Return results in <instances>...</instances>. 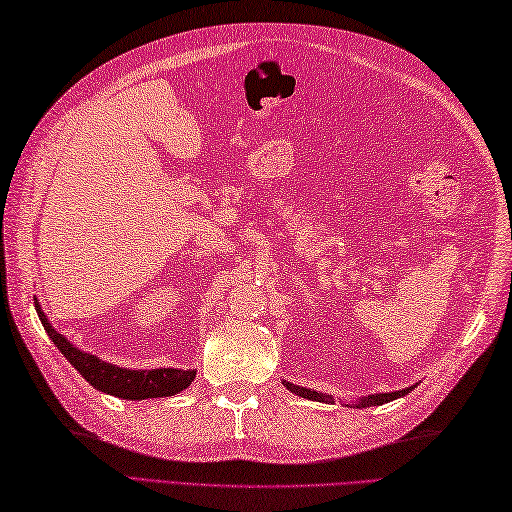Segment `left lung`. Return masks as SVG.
Segmentation results:
<instances>
[{
  "mask_svg": "<svg viewBox=\"0 0 512 512\" xmlns=\"http://www.w3.org/2000/svg\"><path fill=\"white\" fill-rule=\"evenodd\" d=\"M284 385H286L290 391H295V394H297V396H301V398H310V400H317V402H332V398H330L328 394H319V391H312V389H306V387L292 385V383H286V380H284ZM413 387H416V385H413ZM413 387L400 389V391H389V394H374V396H365V398H361V400L356 402V407L361 409V407H376V405H385V402H389V400H396V398H400V396L409 394V391H411ZM347 407H350V405H347Z\"/></svg>",
  "mask_w": 512,
  "mask_h": 512,
  "instance_id": "8db88e82",
  "label": "left lung"
}]
</instances>
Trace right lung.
Segmentation results:
<instances>
[{
	"label": "right lung",
	"instance_id": "right-lung-1",
	"mask_svg": "<svg viewBox=\"0 0 512 512\" xmlns=\"http://www.w3.org/2000/svg\"><path fill=\"white\" fill-rule=\"evenodd\" d=\"M35 308L43 323V330L48 332L52 343L59 347V352L68 358L76 372L88 380L94 389L103 391V394H110L123 400L167 398V396L180 394L182 389H187L193 383L195 369H176V367L127 369V367L105 363L94 354L81 352L79 347H74L63 334H59L52 328L37 299H35Z\"/></svg>",
	"mask_w": 512,
	"mask_h": 512
}]
</instances>
